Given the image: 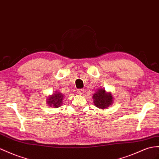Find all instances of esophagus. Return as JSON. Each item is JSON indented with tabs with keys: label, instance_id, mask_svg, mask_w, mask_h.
Listing matches in <instances>:
<instances>
[{
	"label": "esophagus",
	"instance_id": "obj_1",
	"mask_svg": "<svg viewBox=\"0 0 159 159\" xmlns=\"http://www.w3.org/2000/svg\"><path fill=\"white\" fill-rule=\"evenodd\" d=\"M77 93H79V94H80V95H83L84 93V90L83 89H79L77 90Z\"/></svg>",
	"mask_w": 159,
	"mask_h": 159
}]
</instances>
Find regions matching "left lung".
Returning a JSON list of instances; mask_svg holds the SVG:
<instances>
[{
    "instance_id": "8db88e82",
    "label": "left lung",
    "mask_w": 159,
    "mask_h": 159,
    "mask_svg": "<svg viewBox=\"0 0 159 159\" xmlns=\"http://www.w3.org/2000/svg\"><path fill=\"white\" fill-rule=\"evenodd\" d=\"M94 103L97 107L105 109L112 104L113 97L110 93H105V89H99L93 96Z\"/></svg>"
}]
</instances>
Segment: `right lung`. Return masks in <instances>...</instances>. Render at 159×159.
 Instances as JSON below:
<instances>
[{
	"label": "right lung",
	"mask_w": 159,
	"mask_h": 159,
	"mask_svg": "<svg viewBox=\"0 0 159 159\" xmlns=\"http://www.w3.org/2000/svg\"><path fill=\"white\" fill-rule=\"evenodd\" d=\"M64 95L60 93H55L54 95L50 96L48 98V105L50 106H53L54 107H60V105L62 103Z\"/></svg>",
	"instance_id": "add662e5"
}]
</instances>
